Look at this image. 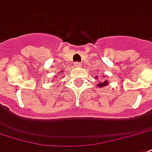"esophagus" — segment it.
<instances>
[{
	"instance_id": "obj_1",
	"label": "esophagus",
	"mask_w": 152,
	"mask_h": 152,
	"mask_svg": "<svg viewBox=\"0 0 152 152\" xmlns=\"http://www.w3.org/2000/svg\"><path fill=\"white\" fill-rule=\"evenodd\" d=\"M75 66H76V67H80V63H79V62H76V63H75Z\"/></svg>"
}]
</instances>
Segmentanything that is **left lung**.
Returning <instances> with one entry per match:
<instances>
[{
    "label": "left lung",
    "instance_id": "1",
    "mask_svg": "<svg viewBox=\"0 0 152 152\" xmlns=\"http://www.w3.org/2000/svg\"><path fill=\"white\" fill-rule=\"evenodd\" d=\"M106 84H107V80L104 81V83H99L98 85H97V86H99V87H103L104 85H106Z\"/></svg>",
    "mask_w": 152,
    "mask_h": 152
}]
</instances>
